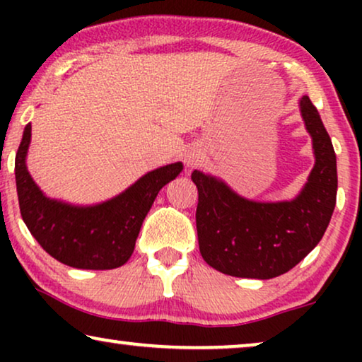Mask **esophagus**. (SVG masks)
<instances>
[{
  "label": "esophagus",
  "mask_w": 362,
  "mask_h": 362,
  "mask_svg": "<svg viewBox=\"0 0 362 362\" xmlns=\"http://www.w3.org/2000/svg\"><path fill=\"white\" fill-rule=\"evenodd\" d=\"M202 160H204V156H202V153L197 150V148H189V150L185 153V163L187 166H199Z\"/></svg>",
  "instance_id": "1"
}]
</instances>
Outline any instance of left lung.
<instances>
[{
  "mask_svg": "<svg viewBox=\"0 0 362 362\" xmlns=\"http://www.w3.org/2000/svg\"><path fill=\"white\" fill-rule=\"evenodd\" d=\"M300 113L313 143L315 166L293 199H247L219 177L192 171L199 194V250L217 272L240 279H274L300 264L323 237L336 206V155L308 95L300 98Z\"/></svg>",
  "mask_w": 362,
  "mask_h": 362,
  "instance_id": "8db88e82",
  "label": "left lung"
}]
</instances>
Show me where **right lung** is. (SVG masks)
Masks as SVG:
<instances>
[{"instance_id":"obj_1","label":"right lung","mask_w":362,"mask_h":362,"mask_svg":"<svg viewBox=\"0 0 362 362\" xmlns=\"http://www.w3.org/2000/svg\"><path fill=\"white\" fill-rule=\"evenodd\" d=\"M29 145L31 123L24 127L14 161L23 221L49 255L74 269L112 270L127 264L158 192L182 171V163H171L105 202L72 206L47 197L34 182L26 165Z\"/></svg>"}]
</instances>
